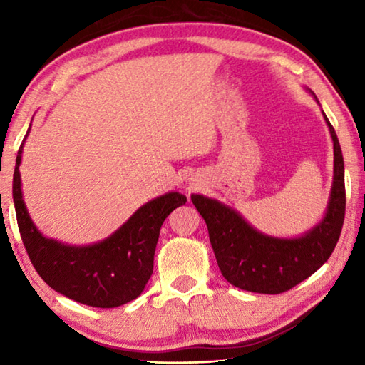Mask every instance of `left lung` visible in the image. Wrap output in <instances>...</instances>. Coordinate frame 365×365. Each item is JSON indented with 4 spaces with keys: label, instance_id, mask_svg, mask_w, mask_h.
I'll use <instances>...</instances> for the list:
<instances>
[{
    "label": "left lung",
    "instance_id": "8db88e82",
    "mask_svg": "<svg viewBox=\"0 0 365 365\" xmlns=\"http://www.w3.org/2000/svg\"><path fill=\"white\" fill-rule=\"evenodd\" d=\"M324 119L330 128L335 154L333 187L325 217L302 237H269L217 200L191 195V201L207 225L222 275L233 287L264 294L288 292L322 267L335 250L346 209L344 163L335 128L325 114Z\"/></svg>",
    "mask_w": 365,
    "mask_h": 365
}]
</instances>
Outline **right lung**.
Instances as JSON below:
<instances>
[{"instance_id":"add662e5","label":"right lung","mask_w":365,"mask_h":365,"mask_svg":"<svg viewBox=\"0 0 365 365\" xmlns=\"http://www.w3.org/2000/svg\"><path fill=\"white\" fill-rule=\"evenodd\" d=\"M22 146L16 159L12 197L24 246L38 275L58 293L86 306L117 307L138 298L153 274L160 225L187 202V196L170 191L146 202L100 243L63 245L43 237L27 212L19 172Z\"/></svg>"}]
</instances>
